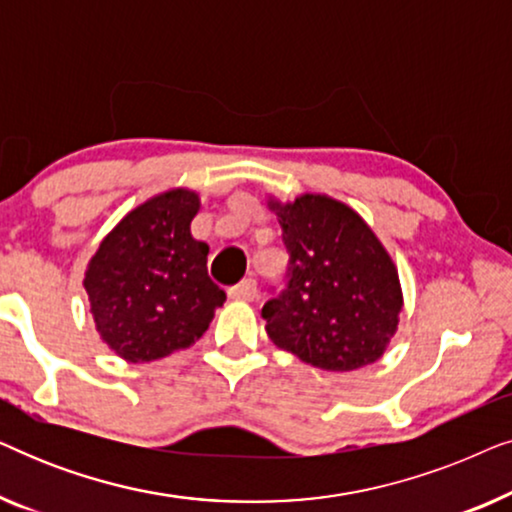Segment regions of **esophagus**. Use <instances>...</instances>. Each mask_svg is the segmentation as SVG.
<instances>
[{
  "instance_id": "obj_1",
  "label": "esophagus",
  "mask_w": 512,
  "mask_h": 512,
  "mask_svg": "<svg viewBox=\"0 0 512 512\" xmlns=\"http://www.w3.org/2000/svg\"><path fill=\"white\" fill-rule=\"evenodd\" d=\"M256 282L254 279H242L240 284H235V286H230L228 289V296L230 298H235V300H254L256 298Z\"/></svg>"
}]
</instances>
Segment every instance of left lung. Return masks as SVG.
Listing matches in <instances>:
<instances>
[{
  "mask_svg": "<svg viewBox=\"0 0 512 512\" xmlns=\"http://www.w3.org/2000/svg\"><path fill=\"white\" fill-rule=\"evenodd\" d=\"M291 254L289 286L263 305L279 349L331 373L370 366L387 352L403 310L389 251L345 202L303 193L268 198Z\"/></svg>",
  "mask_w": 512,
  "mask_h": 512,
  "instance_id": "1",
  "label": "left lung"
}]
</instances>
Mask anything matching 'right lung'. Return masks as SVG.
Wrapping results in <instances>:
<instances>
[{"label":"right lung","mask_w":512,"mask_h":512,"mask_svg":"<svg viewBox=\"0 0 512 512\" xmlns=\"http://www.w3.org/2000/svg\"><path fill=\"white\" fill-rule=\"evenodd\" d=\"M200 195L170 188L132 209L88 261L90 312L100 338L128 363H149L202 338L226 291L207 275L205 242L191 235Z\"/></svg>","instance_id":"right-lung-1"}]
</instances>
